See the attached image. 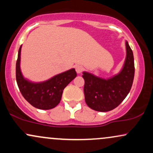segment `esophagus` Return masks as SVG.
<instances>
[{"label":"esophagus","mask_w":153,"mask_h":153,"mask_svg":"<svg viewBox=\"0 0 153 153\" xmlns=\"http://www.w3.org/2000/svg\"><path fill=\"white\" fill-rule=\"evenodd\" d=\"M75 71H76L78 73H82V71H83V68H82V66L78 65L75 66Z\"/></svg>","instance_id":"esophagus-1"}]
</instances>
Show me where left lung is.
Instances as JSON below:
<instances>
[{"instance_id": "left-lung-1", "label": "left lung", "mask_w": 153, "mask_h": 153, "mask_svg": "<svg viewBox=\"0 0 153 153\" xmlns=\"http://www.w3.org/2000/svg\"><path fill=\"white\" fill-rule=\"evenodd\" d=\"M125 45V61L119 73L105 79L82 72L85 103L92 109L101 112L113 110L130 91L134 76V56L127 41Z\"/></svg>"}]
</instances>
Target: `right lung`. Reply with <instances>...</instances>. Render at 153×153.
Wrapping results in <instances>:
<instances>
[{
	"mask_svg": "<svg viewBox=\"0 0 153 153\" xmlns=\"http://www.w3.org/2000/svg\"><path fill=\"white\" fill-rule=\"evenodd\" d=\"M21 45L16 65V77L22 96L31 106L39 109L48 110L58 105L64 88L77 76L74 68L59 73L43 82H35L27 80L21 71Z\"/></svg>",
	"mask_w": 153,
	"mask_h": 153,
	"instance_id": "right-lung-1",
	"label": "right lung"
}]
</instances>
